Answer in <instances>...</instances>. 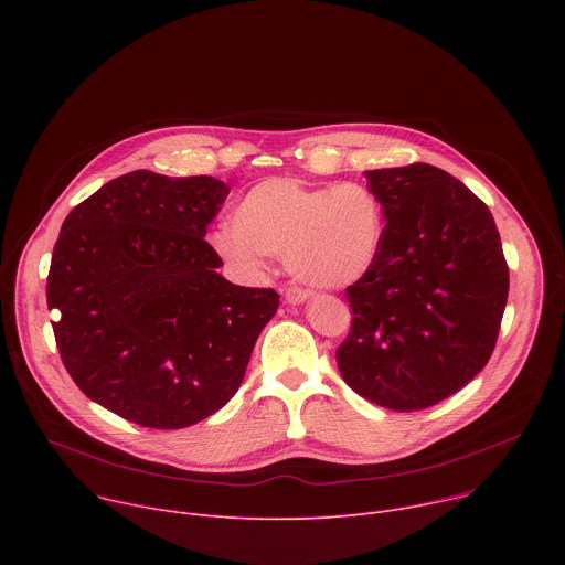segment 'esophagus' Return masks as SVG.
Masks as SVG:
<instances>
[{
  "label": "esophagus",
  "mask_w": 565,
  "mask_h": 565,
  "mask_svg": "<svg viewBox=\"0 0 565 565\" xmlns=\"http://www.w3.org/2000/svg\"><path fill=\"white\" fill-rule=\"evenodd\" d=\"M310 297V290H303V288H297V286H290L288 290H286V301L288 303H301V301H306Z\"/></svg>",
  "instance_id": "obj_1"
}]
</instances>
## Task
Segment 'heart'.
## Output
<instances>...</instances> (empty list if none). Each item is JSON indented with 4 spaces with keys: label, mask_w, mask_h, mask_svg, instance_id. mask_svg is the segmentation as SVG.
I'll return each mask as SVG.
<instances>
[{
    "label": "heart",
    "mask_w": 565,
    "mask_h": 565,
    "mask_svg": "<svg viewBox=\"0 0 565 565\" xmlns=\"http://www.w3.org/2000/svg\"><path fill=\"white\" fill-rule=\"evenodd\" d=\"M382 232V203L362 183L317 188L266 179L238 199L232 225L212 234V246L246 275H262L266 257H284L297 281L342 288L371 270Z\"/></svg>",
    "instance_id": "heart-1"
}]
</instances>
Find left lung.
<instances>
[{"mask_svg": "<svg viewBox=\"0 0 565 565\" xmlns=\"http://www.w3.org/2000/svg\"><path fill=\"white\" fill-rule=\"evenodd\" d=\"M384 212L380 253L347 288L344 382L393 412L460 391L492 358L510 270L490 207L451 174L412 163L366 172Z\"/></svg>", "mask_w": 565, "mask_h": 565, "instance_id": "left-lung-1", "label": "left lung"}]
</instances>
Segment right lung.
Returning a JSON list of instances; mask_svg holds the SVG:
<instances>
[{
	"label": "right lung",
	"instance_id": "right-lung-1",
	"mask_svg": "<svg viewBox=\"0 0 565 565\" xmlns=\"http://www.w3.org/2000/svg\"><path fill=\"white\" fill-rule=\"evenodd\" d=\"M230 188L212 177L122 174L62 223L46 277L60 358L87 397L149 429L216 414L279 308L234 286L203 238Z\"/></svg>",
	"mask_w": 565,
	"mask_h": 565
}]
</instances>
